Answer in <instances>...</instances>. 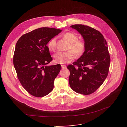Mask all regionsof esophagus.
<instances>
[{"instance_id": "esophagus-1", "label": "esophagus", "mask_w": 127, "mask_h": 127, "mask_svg": "<svg viewBox=\"0 0 127 127\" xmlns=\"http://www.w3.org/2000/svg\"><path fill=\"white\" fill-rule=\"evenodd\" d=\"M61 67L63 69H65L66 68V66L65 65H61Z\"/></svg>"}]
</instances>
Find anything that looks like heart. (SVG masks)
I'll return each mask as SVG.
<instances>
[{
  "mask_svg": "<svg viewBox=\"0 0 127 127\" xmlns=\"http://www.w3.org/2000/svg\"><path fill=\"white\" fill-rule=\"evenodd\" d=\"M63 38L68 42L69 45L66 52H58L55 55V61L57 63L66 64L73 60L75 55L80 56L84 53L86 50V43L83 40H78L76 34L71 32H68L63 35ZM47 46L50 51H55L56 48V39H51L48 42Z\"/></svg>",
  "mask_w": 127,
  "mask_h": 127,
  "instance_id": "obj_1",
  "label": "heart"
}]
</instances>
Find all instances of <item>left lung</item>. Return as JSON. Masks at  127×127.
<instances>
[{
  "label": "left lung",
  "mask_w": 127,
  "mask_h": 127,
  "mask_svg": "<svg viewBox=\"0 0 127 127\" xmlns=\"http://www.w3.org/2000/svg\"><path fill=\"white\" fill-rule=\"evenodd\" d=\"M70 27L81 35L86 43L83 55L67 67L69 85L75 92L88 95L100 87L107 76L110 57L107 42L101 33L90 27L75 25Z\"/></svg>",
  "instance_id": "left-lung-1"
}]
</instances>
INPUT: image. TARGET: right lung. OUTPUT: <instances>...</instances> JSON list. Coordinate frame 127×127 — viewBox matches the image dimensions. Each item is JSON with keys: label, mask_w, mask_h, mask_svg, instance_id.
Listing matches in <instances>:
<instances>
[{"label": "right lung", "mask_w": 127, "mask_h": 127, "mask_svg": "<svg viewBox=\"0 0 127 127\" xmlns=\"http://www.w3.org/2000/svg\"><path fill=\"white\" fill-rule=\"evenodd\" d=\"M62 31L43 27L23 35L16 44L13 65L23 88L36 97H42L53 89L60 64L46 65L52 58L47 44Z\"/></svg>", "instance_id": "right-lung-1"}]
</instances>
